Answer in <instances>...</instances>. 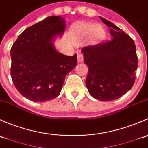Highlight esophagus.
<instances>
[{
    "label": "esophagus",
    "instance_id": "obj_1",
    "mask_svg": "<svg viewBox=\"0 0 148 148\" xmlns=\"http://www.w3.org/2000/svg\"><path fill=\"white\" fill-rule=\"evenodd\" d=\"M83 55L82 53H79L77 55V62L78 63H83Z\"/></svg>",
    "mask_w": 148,
    "mask_h": 148
}]
</instances>
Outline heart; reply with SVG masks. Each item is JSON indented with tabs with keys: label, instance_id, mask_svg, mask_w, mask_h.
Returning <instances> with one entry per match:
<instances>
[{
	"label": "heart",
	"instance_id": "heart-1",
	"mask_svg": "<svg viewBox=\"0 0 148 148\" xmlns=\"http://www.w3.org/2000/svg\"><path fill=\"white\" fill-rule=\"evenodd\" d=\"M71 36L76 39H81L89 36L92 43L100 41L105 36V30L100 25L87 22H77L72 26Z\"/></svg>",
	"mask_w": 148,
	"mask_h": 148
}]
</instances>
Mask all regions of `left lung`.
<instances>
[{
  "label": "left lung",
  "mask_w": 148,
  "mask_h": 148,
  "mask_svg": "<svg viewBox=\"0 0 148 148\" xmlns=\"http://www.w3.org/2000/svg\"><path fill=\"white\" fill-rule=\"evenodd\" d=\"M109 27L112 40L81 50L88 74L85 84L90 95L100 101L116 100L135 83L138 56L133 40L112 23L100 17Z\"/></svg>",
  "instance_id": "obj_1"
}]
</instances>
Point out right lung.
<instances>
[{
    "label": "right lung",
    "mask_w": 148,
    "mask_h": 148,
    "mask_svg": "<svg viewBox=\"0 0 148 148\" xmlns=\"http://www.w3.org/2000/svg\"><path fill=\"white\" fill-rule=\"evenodd\" d=\"M65 21L50 16L26 28L10 50V75L18 92L33 102H45L60 95L64 80L77 65V54L56 51L54 41L62 36Z\"/></svg>",
    "instance_id": "right-lung-1"
}]
</instances>
